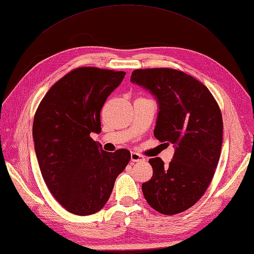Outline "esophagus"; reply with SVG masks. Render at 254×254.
<instances>
[{
	"label": "esophagus",
	"instance_id": "obj_1",
	"mask_svg": "<svg viewBox=\"0 0 254 254\" xmlns=\"http://www.w3.org/2000/svg\"><path fill=\"white\" fill-rule=\"evenodd\" d=\"M130 159H131L132 162H143V161H146V159H144L141 156V154H139L137 152H131Z\"/></svg>",
	"mask_w": 254,
	"mask_h": 254
}]
</instances>
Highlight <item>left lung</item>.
I'll use <instances>...</instances> for the list:
<instances>
[{
	"label": "left lung",
	"instance_id": "left-lung-1",
	"mask_svg": "<svg viewBox=\"0 0 254 254\" xmlns=\"http://www.w3.org/2000/svg\"><path fill=\"white\" fill-rule=\"evenodd\" d=\"M130 81L157 97L153 134L175 148L168 165L160 158L149 160L153 175L141 186L143 196L159 213L180 214L197 203L214 178L224 129L218 103L201 82L180 70L137 69Z\"/></svg>",
	"mask_w": 254,
	"mask_h": 254
}]
</instances>
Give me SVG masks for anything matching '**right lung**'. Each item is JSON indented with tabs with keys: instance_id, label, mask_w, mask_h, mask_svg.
<instances>
[{
	"instance_id": "right-lung-1",
	"label": "right lung",
	"mask_w": 254,
	"mask_h": 254,
	"mask_svg": "<svg viewBox=\"0 0 254 254\" xmlns=\"http://www.w3.org/2000/svg\"><path fill=\"white\" fill-rule=\"evenodd\" d=\"M126 72L81 66L46 93L33 124L35 151L46 185L69 213L87 216L107 203L130 161L127 149L106 152L91 138L101 132V110Z\"/></svg>"
}]
</instances>
